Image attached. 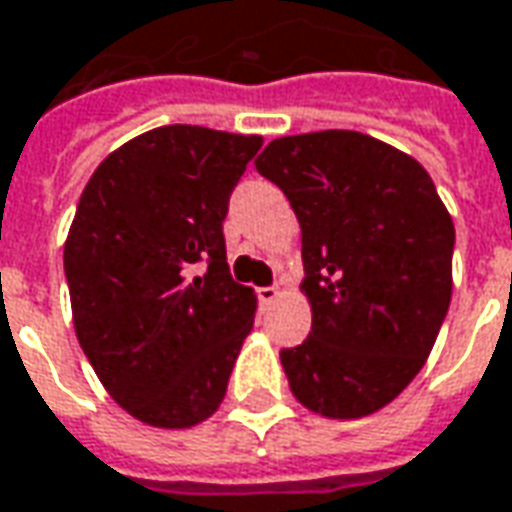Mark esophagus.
Wrapping results in <instances>:
<instances>
[{
    "label": "esophagus",
    "mask_w": 512,
    "mask_h": 512,
    "mask_svg": "<svg viewBox=\"0 0 512 512\" xmlns=\"http://www.w3.org/2000/svg\"><path fill=\"white\" fill-rule=\"evenodd\" d=\"M279 296H281L279 287H259V290H256V298H259V304H262V307L273 304Z\"/></svg>",
    "instance_id": "1"
}]
</instances>
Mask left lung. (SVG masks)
<instances>
[{
	"mask_svg": "<svg viewBox=\"0 0 512 512\" xmlns=\"http://www.w3.org/2000/svg\"><path fill=\"white\" fill-rule=\"evenodd\" d=\"M301 225L310 338L281 349L301 406L366 417L423 369L451 304L454 222L414 157L327 129L279 137L256 157Z\"/></svg>",
	"mask_w": 512,
	"mask_h": 512,
	"instance_id": "1",
	"label": "left lung"
}]
</instances>
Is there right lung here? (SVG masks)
<instances>
[{"instance_id": "add662e5", "label": "right lung", "mask_w": 512, "mask_h": 512, "mask_svg": "<svg viewBox=\"0 0 512 512\" xmlns=\"http://www.w3.org/2000/svg\"><path fill=\"white\" fill-rule=\"evenodd\" d=\"M259 146L160 126L109 154L78 200L64 245L75 335L140 423L191 428L225 397L256 296L231 279L222 222Z\"/></svg>"}]
</instances>
